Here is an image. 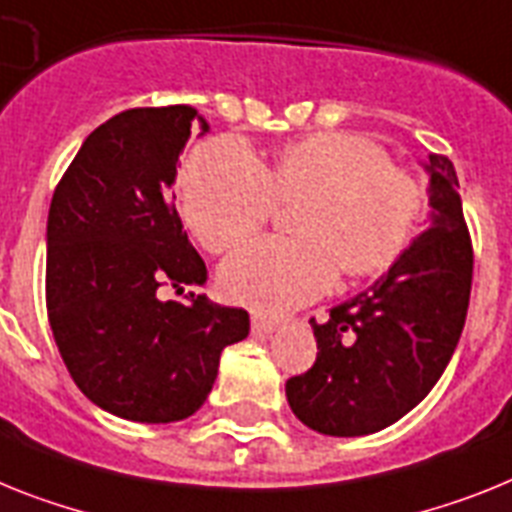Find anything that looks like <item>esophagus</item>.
<instances>
[{
  "label": "esophagus",
  "mask_w": 512,
  "mask_h": 512,
  "mask_svg": "<svg viewBox=\"0 0 512 512\" xmlns=\"http://www.w3.org/2000/svg\"><path fill=\"white\" fill-rule=\"evenodd\" d=\"M273 330H278L276 320H268V317L263 315L252 317V333H257V336H268V333H273Z\"/></svg>",
  "instance_id": "1"
}]
</instances>
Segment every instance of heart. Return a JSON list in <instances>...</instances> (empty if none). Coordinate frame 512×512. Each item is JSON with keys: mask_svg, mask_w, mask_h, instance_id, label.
<instances>
[{"mask_svg": "<svg viewBox=\"0 0 512 512\" xmlns=\"http://www.w3.org/2000/svg\"><path fill=\"white\" fill-rule=\"evenodd\" d=\"M302 203L294 239H260L221 270L231 302L265 315L302 307L349 278L401 260L424 213V190L385 150L351 132H315L260 163L247 145L218 137L197 145L184 169V221L213 255L263 229L276 205Z\"/></svg>", "mask_w": 512, "mask_h": 512, "instance_id": "b5f03b06", "label": "heart"}]
</instances>
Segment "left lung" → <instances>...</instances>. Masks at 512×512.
I'll return each mask as SVG.
<instances>
[{"instance_id":"obj_1","label":"left lung","mask_w":512,"mask_h":512,"mask_svg":"<svg viewBox=\"0 0 512 512\" xmlns=\"http://www.w3.org/2000/svg\"><path fill=\"white\" fill-rule=\"evenodd\" d=\"M432 223L369 291L312 317L315 364L286 382L289 406L309 429L333 437L380 432L409 414L448 367L471 296L474 247L458 176L432 153Z\"/></svg>"}]
</instances>
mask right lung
Returning <instances> with one entry per match:
<instances>
[{"label":"right lung","mask_w":512,"mask_h":512,"mask_svg":"<svg viewBox=\"0 0 512 512\" xmlns=\"http://www.w3.org/2000/svg\"><path fill=\"white\" fill-rule=\"evenodd\" d=\"M197 109H127L85 137L59 179L46 226V312L72 380L114 416L169 424L195 414L229 343L249 333L244 309L161 302V286L203 283V257L169 187Z\"/></svg>","instance_id":"obj_1"}]
</instances>
